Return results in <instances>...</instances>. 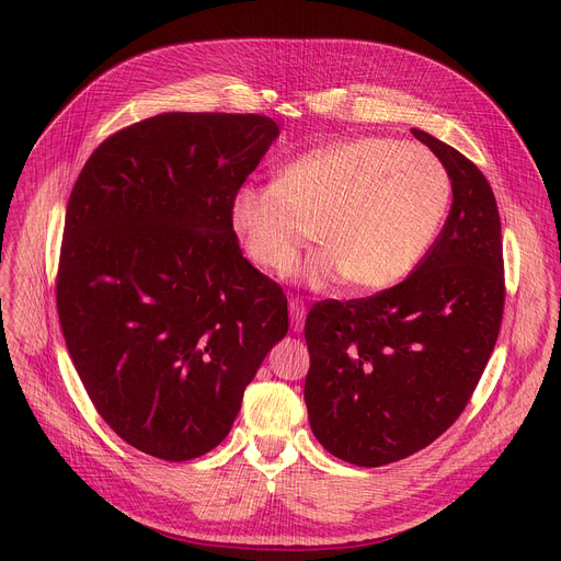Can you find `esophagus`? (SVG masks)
I'll list each match as a JSON object with an SVG mask.
<instances>
[{
    "label": "esophagus",
    "mask_w": 561,
    "mask_h": 561,
    "mask_svg": "<svg viewBox=\"0 0 561 561\" xmlns=\"http://www.w3.org/2000/svg\"><path fill=\"white\" fill-rule=\"evenodd\" d=\"M288 311H290V325H293V332H302V325H305V316H307V307L300 298H293L288 302Z\"/></svg>",
    "instance_id": "34e87169"
}]
</instances>
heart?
I'll list each match as a JSON object with an SVG mask.
<instances>
[{"label": "heart", "mask_w": 561, "mask_h": 561, "mask_svg": "<svg viewBox=\"0 0 561 561\" xmlns=\"http://www.w3.org/2000/svg\"><path fill=\"white\" fill-rule=\"evenodd\" d=\"M450 204V174L425 147L362 136L313 147L277 182H248L229 199V227L261 271L286 275L311 241L325 243L305 277L316 286L350 279L385 290L414 273Z\"/></svg>", "instance_id": "heart-1"}]
</instances>
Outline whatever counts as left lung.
I'll use <instances>...</instances> for the list:
<instances>
[{"label":"left lung","instance_id":"obj_1","mask_svg":"<svg viewBox=\"0 0 561 561\" xmlns=\"http://www.w3.org/2000/svg\"><path fill=\"white\" fill-rule=\"evenodd\" d=\"M411 134L450 174L444 229L404 282L316 305L305 322L311 432L334 457L368 468L423 450L459 419L505 307L503 233L486 176L455 147Z\"/></svg>","mask_w":561,"mask_h":561}]
</instances>
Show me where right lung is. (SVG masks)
<instances>
[{
	"label": "right lung",
	"instance_id": "add662e5",
	"mask_svg": "<svg viewBox=\"0 0 561 561\" xmlns=\"http://www.w3.org/2000/svg\"><path fill=\"white\" fill-rule=\"evenodd\" d=\"M279 136L265 115L161 113L106 138L70 193L56 307L100 416L136 450H214L288 332L229 199Z\"/></svg>",
	"mask_w": 561,
	"mask_h": 561
}]
</instances>
